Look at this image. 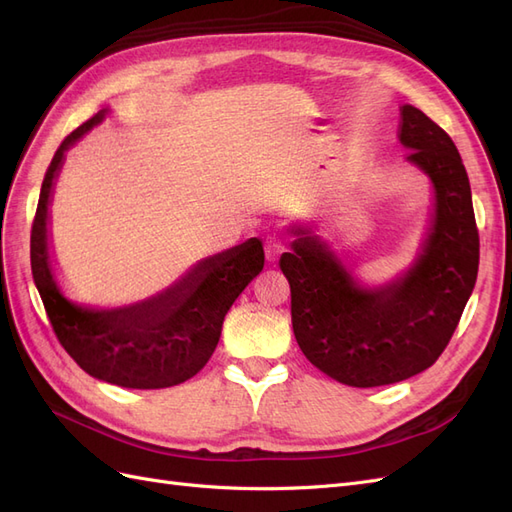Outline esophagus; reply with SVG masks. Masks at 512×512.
Here are the masks:
<instances>
[{
	"mask_svg": "<svg viewBox=\"0 0 512 512\" xmlns=\"http://www.w3.org/2000/svg\"><path fill=\"white\" fill-rule=\"evenodd\" d=\"M283 242L279 240V238H274V236H270L268 240H266V259L268 261H274L276 257H279L281 253H283Z\"/></svg>",
	"mask_w": 512,
	"mask_h": 512,
	"instance_id": "obj_1",
	"label": "esophagus"
}]
</instances>
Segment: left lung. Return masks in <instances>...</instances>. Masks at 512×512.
<instances>
[{
  "label": "left lung",
  "instance_id": "1",
  "mask_svg": "<svg viewBox=\"0 0 512 512\" xmlns=\"http://www.w3.org/2000/svg\"><path fill=\"white\" fill-rule=\"evenodd\" d=\"M405 160L433 186L420 253L386 283H364L349 257L319 236L317 221L291 223L279 266L291 289L302 354L337 382L375 388L410 379L440 358L478 274L472 188L455 143L412 105L401 107Z\"/></svg>",
  "mask_w": 512,
  "mask_h": 512
}]
</instances>
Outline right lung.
Listing matches in <instances>:
<instances>
[{
	"label": "right lung",
	"mask_w": 512,
	"mask_h": 512,
	"mask_svg": "<svg viewBox=\"0 0 512 512\" xmlns=\"http://www.w3.org/2000/svg\"><path fill=\"white\" fill-rule=\"evenodd\" d=\"M107 113L109 109H100L70 133L47 169L32 227L34 283L57 339L85 373L122 388L178 386L197 375L214 354L229 306L264 270V244L248 238L203 257L178 281L133 304L90 306L70 300L55 272L53 191L66 152Z\"/></svg>",
	"instance_id": "add662e5"
}]
</instances>
